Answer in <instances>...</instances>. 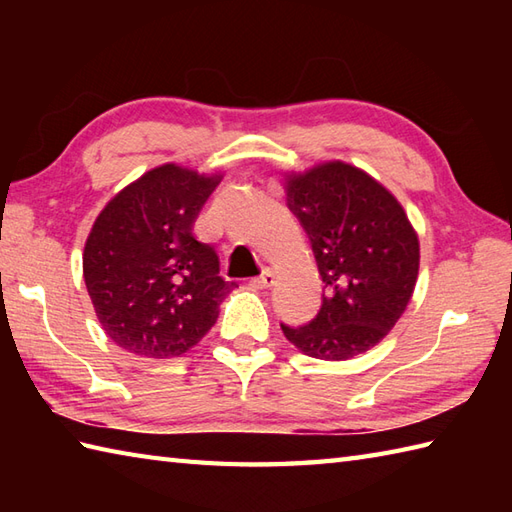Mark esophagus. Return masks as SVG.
Returning <instances> with one entry per match:
<instances>
[{
  "instance_id": "esophagus-1",
  "label": "esophagus",
  "mask_w": 512,
  "mask_h": 512,
  "mask_svg": "<svg viewBox=\"0 0 512 512\" xmlns=\"http://www.w3.org/2000/svg\"><path fill=\"white\" fill-rule=\"evenodd\" d=\"M275 284V273L270 268H266L262 275L259 277H255V279H250V286L253 288H259V290H266V288H270Z\"/></svg>"
}]
</instances>
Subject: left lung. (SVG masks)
<instances>
[{
	"label": "left lung",
	"mask_w": 512,
	"mask_h": 512,
	"mask_svg": "<svg viewBox=\"0 0 512 512\" xmlns=\"http://www.w3.org/2000/svg\"><path fill=\"white\" fill-rule=\"evenodd\" d=\"M288 209L308 233L323 297L317 317L286 339L303 354L347 361L394 328L416 286L420 246L383 184L343 162H325L286 184Z\"/></svg>",
	"instance_id": "8db88e82"
}]
</instances>
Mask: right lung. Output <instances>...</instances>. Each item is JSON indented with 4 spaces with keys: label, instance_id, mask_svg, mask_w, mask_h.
Instances as JSON below:
<instances>
[{
    "label": "right lung",
    "instance_id": "add662e5",
    "mask_svg": "<svg viewBox=\"0 0 512 512\" xmlns=\"http://www.w3.org/2000/svg\"><path fill=\"white\" fill-rule=\"evenodd\" d=\"M220 182L176 165L147 171L96 217L83 277L105 334L136 356L171 358L198 343L237 284L193 222Z\"/></svg>",
    "mask_w": 512,
    "mask_h": 512
}]
</instances>
